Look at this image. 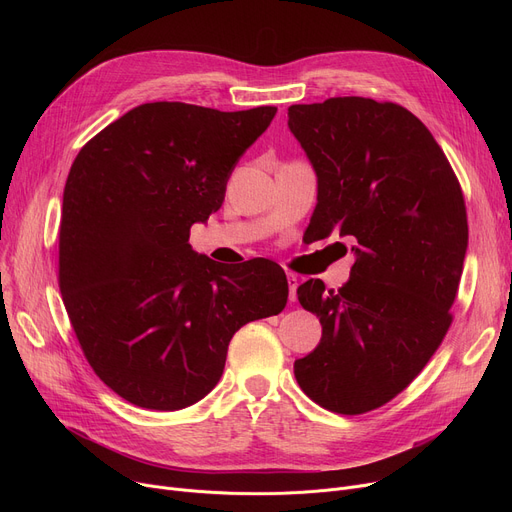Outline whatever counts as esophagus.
Returning <instances> with one entry per match:
<instances>
[{
	"label": "esophagus",
	"mask_w": 512,
	"mask_h": 512,
	"mask_svg": "<svg viewBox=\"0 0 512 512\" xmlns=\"http://www.w3.org/2000/svg\"><path fill=\"white\" fill-rule=\"evenodd\" d=\"M288 278V299L294 303L297 301V286H299V278L294 274H286Z\"/></svg>",
	"instance_id": "1"
}]
</instances>
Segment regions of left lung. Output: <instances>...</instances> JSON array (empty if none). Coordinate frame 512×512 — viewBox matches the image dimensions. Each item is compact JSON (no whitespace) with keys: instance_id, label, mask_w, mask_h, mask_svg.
<instances>
[{"instance_id":"1","label":"left lung","mask_w":512,"mask_h":512,"mask_svg":"<svg viewBox=\"0 0 512 512\" xmlns=\"http://www.w3.org/2000/svg\"><path fill=\"white\" fill-rule=\"evenodd\" d=\"M288 128L317 174L313 236L357 240L344 286L297 290L321 342L294 361V378L319 407L361 415L405 390L452 324L469 240L463 191L432 132L398 103L290 105Z\"/></svg>"}]
</instances>
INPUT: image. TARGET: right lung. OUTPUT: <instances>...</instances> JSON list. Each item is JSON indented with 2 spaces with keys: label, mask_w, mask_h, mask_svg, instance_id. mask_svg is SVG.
Listing matches in <instances>:
<instances>
[{
  "label": "right lung",
  "mask_w": 512,
  "mask_h": 512,
  "mask_svg": "<svg viewBox=\"0 0 512 512\" xmlns=\"http://www.w3.org/2000/svg\"><path fill=\"white\" fill-rule=\"evenodd\" d=\"M276 112L143 103L74 159L60 220L62 299L89 365L132 405H195L220 382L234 332L286 307L278 263L224 267L188 245Z\"/></svg>",
  "instance_id": "add662e5"
}]
</instances>
